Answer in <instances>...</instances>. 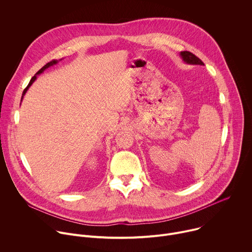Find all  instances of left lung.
I'll use <instances>...</instances> for the list:
<instances>
[{"instance_id": "left-lung-1", "label": "left lung", "mask_w": 252, "mask_h": 252, "mask_svg": "<svg viewBox=\"0 0 252 252\" xmlns=\"http://www.w3.org/2000/svg\"><path fill=\"white\" fill-rule=\"evenodd\" d=\"M179 56L183 59V61L188 63V64H198V65H204V63L196 57L194 56L192 53L188 52V51H184L179 53Z\"/></svg>"}]
</instances>
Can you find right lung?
Here are the masks:
<instances>
[{"instance_id": "add662e5", "label": "right lung", "mask_w": 252, "mask_h": 252, "mask_svg": "<svg viewBox=\"0 0 252 252\" xmlns=\"http://www.w3.org/2000/svg\"><path fill=\"white\" fill-rule=\"evenodd\" d=\"M60 61H62V60H60ZM59 63V61H52V62H50V63H48L46 65H44L39 71H38V73L37 74H35L32 79H31V81H30V83H29V85H28V87L24 90V92H23V95H22V99L21 100H23V98H24V95L26 94V93L28 92V90L30 89V87L33 84V82L35 81V80H37V77L39 76V75H41V74H43L44 73V71L47 69V68H49V67H51V66H53L54 64H57Z\"/></svg>"}]
</instances>
